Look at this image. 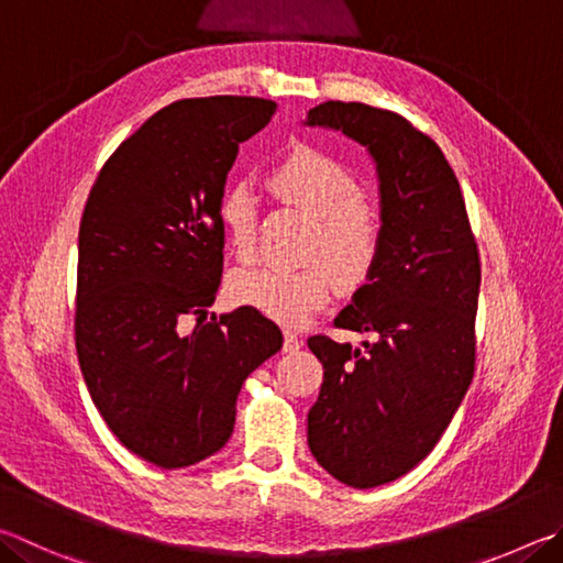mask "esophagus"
<instances>
[{
  "label": "esophagus",
  "mask_w": 563,
  "mask_h": 563,
  "mask_svg": "<svg viewBox=\"0 0 563 563\" xmlns=\"http://www.w3.org/2000/svg\"><path fill=\"white\" fill-rule=\"evenodd\" d=\"M283 336H285V340H283V350H285V352H290V354H292V352H298L300 346H302V340H300V336L295 334V332H290V330H288V332H285Z\"/></svg>",
  "instance_id": "esophagus-1"
}]
</instances>
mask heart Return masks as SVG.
Masks as SVG:
<instances>
[{
  "instance_id": "b5f03b06",
  "label": "heart",
  "mask_w": 563,
  "mask_h": 563,
  "mask_svg": "<svg viewBox=\"0 0 563 563\" xmlns=\"http://www.w3.org/2000/svg\"><path fill=\"white\" fill-rule=\"evenodd\" d=\"M271 191L317 217L310 255L324 258L344 285H360L382 253V219L364 203V187L354 172L314 147H298L273 167ZM219 221L241 261L258 249V199L246 184L223 191ZM334 278L327 265L302 268L258 265L236 275V300L280 324H305L330 300Z\"/></svg>"
}]
</instances>
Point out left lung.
I'll return each instance as SVG.
<instances>
[{
	"label": "left lung",
	"instance_id": "left-lung-1",
	"mask_svg": "<svg viewBox=\"0 0 563 563\" xmlns=\"http://www.w3.org/2000/svg\"><path fill=\"white\" fill-rule=\"evenodd\" d=\"M305 125L340 130L379 175L382 253L334 317L374 342L314 334L322 388L308 445L327 473L360 489L406 475L433 451L475 374L479 253L441 147L391 110L327 100Z\"/></svg>",
	"mask_w": 563,
	"mask_h": 563
}]
</instances>
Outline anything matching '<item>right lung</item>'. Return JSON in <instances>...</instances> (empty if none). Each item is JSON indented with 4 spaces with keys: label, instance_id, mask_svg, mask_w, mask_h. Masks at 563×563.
<instances>
[{
    "label": "right lung",
    "instance_id": "1",
    "mask_svg": "<svg viewBox=\"0 0 563 563\" xmlns=\"http://www.w3.org/2000/svg\"><path fill=\"white\" fill-rule=\"evenodd\" d=\"M278 106L177 100L112 152L78 231L76 350L108 428L130 453L177 470L221 451L249 374L283 346L258 310L211 314L223 273L219 201L239 145ZM189 316L198 327L186 330Z\"/></svg>",
    "mask_w": 563,
    "mask_h": 563
}]
</instances>
